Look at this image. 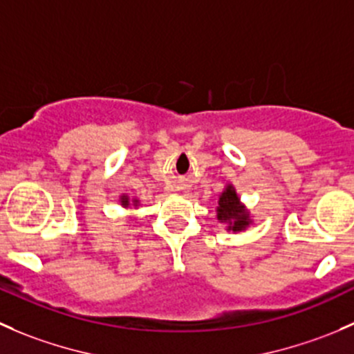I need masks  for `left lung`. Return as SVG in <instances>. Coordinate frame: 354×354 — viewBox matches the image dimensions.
Segmentation results:
<instances>
[{
    "instance_id": "8db88e82",
    "label": "left lung",
    "mask_w": 354,
    "mask_h": 354,
    "mask_svg": "<svg viewBox=\"0 0 354 354\" xmlns=\"http://www.w3.org/2000/svg\"><path fill=\"white\" fill-rule=\"evenodd\" d=\"M216 212H218L216 218L222 220V222H229V229H232L234 232L244 230L248 227V223H250L246 212H244V208L241 206L236 191H234L230 185L222 192V196H220Z\"/></svg>"
}]
</instances>
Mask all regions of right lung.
I'll return each mask as SVG.
<instances>
[{
  "instance_id": "right-lung-1",
  "label": "right lung",
  "mask_w": 354,
  "mask_h": 354,
  "mask_svg": "<svg viewBox=\"0 0 354 354\" xmlns=\"http://www.w3.org/2000/svg\"><path fill=\"white\" fill-rule=\"evenodd\" d=\"M122 205H125V206L129 205V199H127V196H124V198H122Z\"/></svg>"
}]
</instances>
